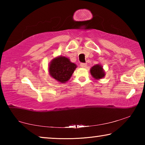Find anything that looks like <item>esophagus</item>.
I'll list each match as a JSON object with an SVG mask.
<instances>
[{
  "mask_svg": "<svg viewBox=\"0 0 145 145\" xmlns=\"http://www.w3.org/2000/svg\"><path fill=\"white\" fill-rule=\"evenodd\" d=\"M80 67H82V68H86V66H87V64L82 63H80Z\"/></svg>",
  "mask_w": 145,
  "mask_h": 145,
  "instance_id": "1",
  "label": "esophagus"
}]
</instances>
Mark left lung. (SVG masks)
<instances>
[{"mask_svg": "<svg viewBox=\"0 0 145 145\" xmlns=\"http://www.w3.org/2000/svg\"><path fill=\"white\" fill-rule=\"evenodd\" d=\"M90 73L92 77L97 80L102 78L105 75V71L103 69L102 66L100 65H96L91 67L90 70Z\"/></svg>", "mask_w": 145, "mask_h": 145, "instance_id": "left-lung-1", "label": "left lung"}]
</instances>
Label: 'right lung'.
I'll use <instances>...</instances> for the list:
<instances>
[{
	"label": "right lung",
	"mask_w": 145,
	"mask_h": 145,
	"mask_svg": "<svg viewBox=\"0 0 145 145\" xmlns=\"http://www.w3.org/2000/svg\"><path fill=\"white\" fill-rule=\"evenodd\" d=\"M76 68L77 65L69 59L60 56L51 61L48 71L51 77L58 82L65 83L72 77Z\"/></svg>",
	"instance_id": "obj_1"
}]
</instances>
